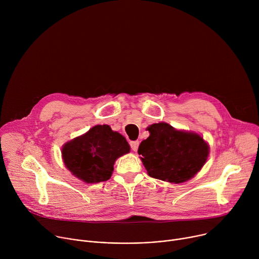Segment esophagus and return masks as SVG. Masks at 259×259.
<instances>
[{
	"mask_svg": "<svg viewBox=\"0 0 259 259\" xmlns=\"http://www.w3.org/2000/svg\"><path fill=\"white\" fill-rule=\"evenodd\" d=\"M130 145H131V149H132V151L136 152V151L138 150L139 141H131V142H130Z\"/></svg>",
	"mask_w": 259,
	"mask_h": 259,
	"instance_id": "esophagus-1",
	"label": "esophagus"
}]
</instances>
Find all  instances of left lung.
Masks as SVG:
<instances>
[{
	"instance_id": "left-lung-1",
	"label": "left lung",
	"mask_w": 259,
	"mask_h": 259,
	"mask_svg": "<svg viewBox=\"0 0 259 259\" xmlns=\"http://www.w3.org/2000/svg\"><path fill=\"white\" fill-rule=\"evenodd\" d=\"M146 129L150 136L141 141L138 154L151 177L181 183L193 178L205 165L209 145L199 134L177 130L164 122Z\"/></svg>"
}]
</instances>
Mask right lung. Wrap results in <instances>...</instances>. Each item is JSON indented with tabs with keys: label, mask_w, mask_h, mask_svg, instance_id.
Wrapping results in <instances>:
<instances>
[{
	"label": "right lung",
	"mask_w": 259,
	"mask_h": 259,
	"mask_svg": "<svg viewBox=\"0 0 259 259\" xmlns=\"http://www.w3.org/2000/svg\"><path fill=\"white\" fill-rule=\"evenodd\" d=\"M130 152L126 138L108 125H96L62 147L65 167L87 183L106 181L114 171L116 160Z\"/></svg>",
	"instance_id": "1"
}]
</instances>
